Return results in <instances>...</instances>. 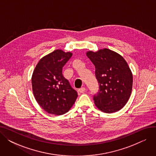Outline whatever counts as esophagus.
I'll use <instances>...</instances> for the list:
<instances>
[{
  "instance_id": "obj_1",
  "label": "esophagus",
  "mask_w": 156,
  "mask_h": 156,
  "mask_svg": "<svg viewBox=\"0 0 156 156\" xmlns=\"http://www.w3.org/2000/svg\"><path fill=\"white\" fill-rule=\"evenodd\" d=\"M86 89L85 87H81V88L78 89V92L80 93H84V92H85Z\"/></svg>"
}]
</instances>
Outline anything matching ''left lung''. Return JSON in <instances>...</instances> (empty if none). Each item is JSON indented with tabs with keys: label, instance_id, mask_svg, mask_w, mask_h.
<instances>
[{
	"label": "left lung",
	"instance_id": "1",
	"mask_svg": "<svg viewBox=\"0 0 156 156\" xmlns=\"http://www.w3.org/2000/svg\"><path fill=\"white\" fill-rule=\"evenodd\" d=\"M94 64L99 91L94 96L96 107L106 113L121 109L128 101L133 86V75L125 59L108 48L88 51Z\"/></svg>",
	"mask_w": 156,
	"mask_h": 156
}]
</instances>
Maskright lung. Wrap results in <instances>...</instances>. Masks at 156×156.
<instances>
[{
  "label": "right lung",
  "instance_id": "1",
  "mask_svg": "<svg viewBox=\"0 0 156 156\" xmlns=\"http://www.w3.org/2000/svg\"><path fill=\"white\" fill-rule=\"evenodd\" d=\"M73 54L55 50L41 59L33 73V93L45 112L61 115L69 111L78 97L62 73V67Z\"/></svg>",
  "mask_w": 156,
  "mask_h": 156
}]
</instances>
